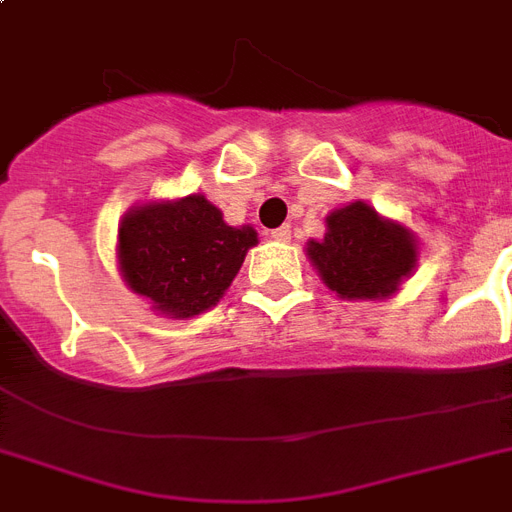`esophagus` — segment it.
I'll use <instances>...</instances> for the list:
<instances>
[{"mask_svg": "<svg viewBox=\"0 0 512 512\" xmlns=\"http://www.w3.org/2000/svg\"><path fill=\"white\" fill-rule=\"evenodd\" d=\"M271 239H276V241H289V239H292V228H289V225H281V228H276V231H271Z\"/></svg>", "mask_w": 512, "mask_h": 512, "instance_id": "esophagus-1", "label": "esophagus"}]
</instances>
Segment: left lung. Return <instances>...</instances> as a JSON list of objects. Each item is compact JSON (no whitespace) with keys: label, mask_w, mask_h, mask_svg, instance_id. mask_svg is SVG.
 Segmentation results:
<instances>
[{"label":"left lung","mask_w":512,"mask_h":512,"mask_svg":"<svg viewBox=\"0 0 512 512\" xmlns=\"http://www.w3.org/2000/svg\"><path fill=\"white\" fill-rule=\"evenodd\" d=\"M324 223V239L308 241L305 252L342 300H390L417 268V236L366 201L332 209Z\"/></svg>","instance_id":"left-lung-1"}]
</instances>
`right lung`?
Instances as JSON below:
<instances>
[{"label": "right lung", "mask_w": 512, "mask_h": 512, "mask_svg": "<svg viewBox=\"0 0 512 512\" xmlns=\"http://www.w3.org/2000/svg\"><path fill=\"white\" fill-rule=\"evenodd\" d=\"M252 225H228L201 193L151 199L127 209L116 236V265L130 292L167 319H193L220 303L247 252Z\"/></svg>", "instance_id": "add662e5"}]
</instances>
